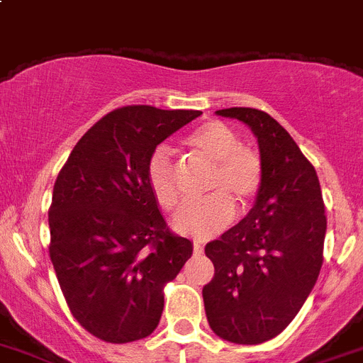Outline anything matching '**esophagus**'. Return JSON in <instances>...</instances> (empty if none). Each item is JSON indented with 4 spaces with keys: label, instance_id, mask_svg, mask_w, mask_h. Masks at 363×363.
I'll list each match as a JSON object with an SVG mask.
<instances>
[{
    "label": "esophagus",
    "instance_id": "34e87169",
    "mask_svg": "<svg viewBox=\"0 0 363 363\" xmlns=\"http://www.w3.org/2000/svg\"><path fill=\"white\" fill-rule=\"evenodd\" d=\"M194 253L195 255H202V253H204V247H202L201 242H194Z\"/></svg>",
    "mask_w": 363,
    "mask_h": 363
}]
</instances>
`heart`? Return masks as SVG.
Here are the masks:
<instances>
[{"label":"heart","instance_id":"heart-1","mask_svg":"<svg viewBox=\"0 0 363 363\" xmlns=\"http://www.w3.org/2000/svg\"><path fill=\"white\" fill-rule=\"evenodd\" d=\"M186 146L195 159L211 166L202 201L188 204L174 218L179 233L195 238L213 237L233 218L235 207L242 213L253 204L262 186V162L253 150L242 146L240 137L218 121L204 123L186 137ZM146 181L153 199L164 210L181 204L177 174L164 148L152 153L146 164Z\"/></svg>","mask_w":363,"mask_h":363}]
</instances>
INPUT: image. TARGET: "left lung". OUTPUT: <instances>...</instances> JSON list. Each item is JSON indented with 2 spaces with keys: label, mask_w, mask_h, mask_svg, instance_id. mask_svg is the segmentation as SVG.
I'll return each instance as SVG.
<instances>
[{
  "label": "left lung",
  "mask_w": 363,
  "mask_h": 363,
  "mask_svg": "<svg viewBox=\"0 0 363 363\" xmlns=\"http://www.w3.org/2000/svg\"><path fill=\"white\" fill-rule=\"evenodd\" d=\"M257 135L262 186L250 213L206 244L215 275L202 287L210 328L233 344L255 345L289 325L324 262V199L315 166L269 113L218 110Z\"/></svg>",
  "instance_id": "1"
}]
</instances>
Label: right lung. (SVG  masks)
<instances>
[{
    "mask_svg": "<svg viewBox=\"0 0 363 363\" xmlns=\"http://www.w3.org/2000/svg\"><path fill=\"white\" fill-rule=\"evenodd\" d=\"M201 113L148 104L113 110L81 137L55 179L50 260L74 318L99 340L152 335L164 286L191 257V242L172 233L159 211L146 164Z\"/></svg>",
    "mask_w": 363,
    "mask_h": 363,
    "instance_id": "1",
    "label": "right lung"
}]
</instances>
